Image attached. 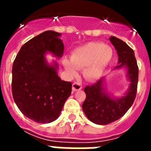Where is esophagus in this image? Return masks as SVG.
I'll use <instances>...</instances> for the list:
<instances>
[{"label": "esophagus", "mask_w": 151, "mask_h": 151, "mask_svg": "<svg viewBox=\"0 0 151 151\" xmlns=\"http://www.w3.org/2000/svg\"><path fill=\"white\" fill-rule=\"evenodd\" d=\"M82 88V86L81 84L78 82H74L72 85V90H73V92H76V91H79Z\"/></svg>", "instance_id": "1"}]
</instances>
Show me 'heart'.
<instances>
[{
  "instance_id": "b5f03b06",
  "label": "heart",
  "mask_w": 151,
  "mask_h": 151,
  "mask_svg": "<svg viewBox=\"0 0 151 151\" xmlns=\"http://www.w3.org/2000/svg\"><path fill=\"white\" fill-rule=\"evenodd\" d=\"M114 52L110 45L102 42H89L72 52L70 59L64 58L63 65L70 76H75L78 69H82L83 74L89 81L97 80L113 59Z\"/></svg>"
}]
</instances>
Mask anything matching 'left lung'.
<instances>
[{"mask_svg": "<svg viewBox=\"0 0 151 151\" xmlns=\"http://www.w3.org/2000/svg\"><path fill=\"white\" fill-rule=\"evenodd\" d=\"M110 41L118 55V64L114 70L125 69L129 86L121 97H115L106 91L105 78L85 88L86 99L82 104L83 111L91 122L101 125L112 123L124 116L135 100L138 84L139 69L134 51L115 37H110Z\"/></svg>", "mask_w": 151, "mask_h": 151, "instance_id": "8db88e82", "label": "left lung"}]
</instances>
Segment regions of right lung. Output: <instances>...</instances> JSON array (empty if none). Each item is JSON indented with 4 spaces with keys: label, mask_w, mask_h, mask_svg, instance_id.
I'll use <instances>...</instances> for the list:
<instances>
[{
    "label": "right lung",
    "mask_w": 151,
    "mask_h": 151,
    "mask_svg": "<svg viewBox=\"0 0 151 151\" xmlns=\"http://www.w3.org/2000/svg\"><path fill=\"white\" fill-rule=\"evenodd\" d=\"M60 36L47 30L34 37L22 46L13 63V99L26 117L37 123L56 120L71 94V82L58 76V63H49L45 58L48 53L57 59L63 56Z\"/></svg>",
    "instance_id": "right-lung-1"
}]
</instances>
